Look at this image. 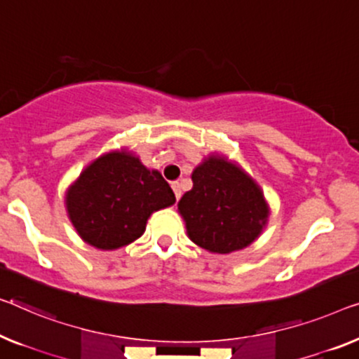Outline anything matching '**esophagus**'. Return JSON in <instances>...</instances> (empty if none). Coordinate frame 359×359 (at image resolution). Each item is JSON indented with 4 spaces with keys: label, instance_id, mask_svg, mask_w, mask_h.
I'll use <instances>...</instances> for the list:
<instances>
[{
    "label": "esophagus",
    "instance_id": "1",
    "mask_svg": "<svg viewBox=\"0 0 359 359\" xmlns=\"http://www.w3.org/2000/svg\"><path fill=\"white\" fill-rule=\"evenodd\" d=\"M170 187H172V190H174V194H175V198H177V200H180L182 190H180V184H179V182H172V184H170Z\"/></svg>",
    "mask_w": 359,
    "mask_h": 359
}]
</instances>
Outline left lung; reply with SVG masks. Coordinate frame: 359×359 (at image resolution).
<instances>
[{
    "instance_id": "left-lung-1",
    "label": "left lung",
    "mask_w": 359,
    "mask_h": 359,
    "mask_svg": "<svg viewBox=\"0 0 359 359\" xmlns=\"http://www.w3.org/2000/svg\"><path fill=\"white\" fill-rule=\"evenodd\" d=\"M194 189L180 198L179 212L198 247L227 255L247 248L269 217L263 190L237 164L210 154L191 172Z\"/></svg>"
}]
</instances>
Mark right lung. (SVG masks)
Wrapping results in <instances>:
<instances>
[{
	"label": "right lung",
	"instance_id": "1",
	"mask_svg": "<svg viewBox=\"0 0 359 359\" xmlns=\"http://www.w3.org/2000/svg\"><path fill=\"white\" fill-rule=\"evenodd\" d=\"M64 201L85 243L117 250L142 237L148 217L174 205L175 195L158 170H149L132 151L121 149L88 164Z\"/></svg>",
	"mask_w": 359,
	"mask_h": 359
}]
</instances>
